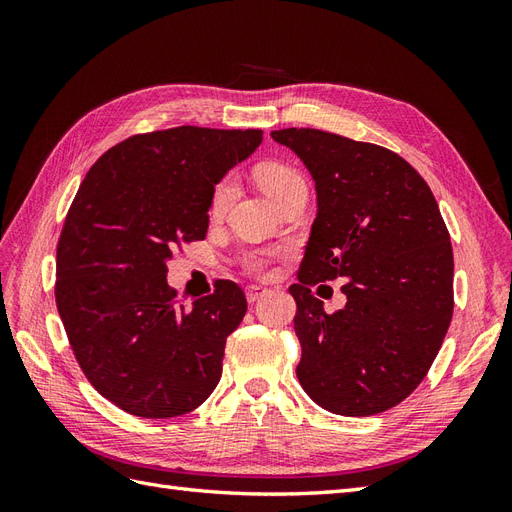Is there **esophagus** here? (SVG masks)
<instances>
[{"mask_svg":"<svg viewBox=\"0 0 512 512\" xmlns=\"http://www.w3.org/2000/svg\"><path fill=\"white\" fill-rule=\"evenodd\" d=\"M267 292H269V288H265V286H247L245 288V297H247V301H250V303H256L258 299L265 297Z\"/></svg>","mask_w":512,"mask_h":512,"instance_id":"1","label":"esophagus"}]
</instances>
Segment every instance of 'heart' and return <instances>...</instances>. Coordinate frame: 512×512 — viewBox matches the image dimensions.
<instances>
[{
  "mask_svg": "<svg viewBox=\"0 0 512 512\" xmlns=\"http://www.w3.org/2000/svg\"><path fill=\"white\" fill-rule=\"evenodd\" d=\"M256 179L260 183V188L265 190L273 200L275 205L284 200L288 194L297 192V190H307L305 188V179L297 173V170L286 166V164H277V162H269V164H260L256 168ZM232 198V181H222L218 188L213 192L211 198V211L213 213H222ZM267 258L262 254H252L247 256L245 267L250 269L252 273H260L262 267H265Z\"/></svg>",
  "mask_w": 512,
  "mask_h": 512,
  "instance_id": "b5f03b06",
  "label": "heart"
}]
</instances>
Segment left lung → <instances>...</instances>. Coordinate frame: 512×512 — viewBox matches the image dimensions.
Masks as SVG:
<instances>
[{
	"instance_id": "8db88e82",
	"label": "left lung",
	"mask_w": 512,
	"mask_h": 512,
	"mask_svg": "<svg viewBox=\"0 0 512 512\" xmlns=\"http://www.w3.org/2000/svg\"><path fill=\"white\" fill-rule=\"evenodd\" d=\"M316 183L294 331L297 378L324 410L369 416L404 401L453 318V247L436 198L397 153L312 130H273ZM342 276L347 305L327 315L311 286Z\"/></svg>"
}]
</instances>
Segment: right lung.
<instances>
[{
	"mask_svg": "<svg viewBox=\"0 0 512 512\" xmlns=\"http://www.w3.org/2000/svg\"><path fill=\"white\" fill-rule=\"evenodd\" d=\"M260 143L262 130L136 134L74 196L57 243V309L91 386L128 414H188L222 378L245 294L222 280L190 305L175 301L166 262L179 243L205 239L215 185Z\"/></svg>",
	"mask_w": 512,
	"mask_h": 512,
	"instance_id": "right-lung-1",
	"label": "right lung"
}]
</instances>
